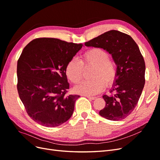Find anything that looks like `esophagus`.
<instances>
[{"mask_svg": "<svg viewBox=\"0 0 160 160\" xmlns=\"http://www.w3.org/2000/svg\"><path fill=\"white\" fill-rule=\"evenodd\" d=\"M85 97H87V98H88L89 99H91V100H94V99H96L95 97H91V96H85Z\"/></svg>", "mask_w": 160, "mask_h": 160, "instance_id": "1", "label": "esophagus"}]
</instances>
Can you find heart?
<instances>
[{"mask_svg": "<svg viewBox=\"0 0 160 160\" xmlns=\"http://www.w3.org/2000/svg\"><path fill=\"white\" fill-rule=\"evenodd\" d=\"M109 52L99 47L87 51L80 61L76 57L71 59L65 67L67 78L72 83H78L83 77V66L94 67L90 80L82 81L75 88L76 93L85 95H94L113 83L117 75V65L109 58Z\"/></svg>", "mask_w": 160, "mask_h": 160, "instance_id": "1", "label": "heart"}]
</instances>
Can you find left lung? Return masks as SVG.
Here are the masks:
<instances>
[{
	"label": "left lung",
	"instance_id": "left-lung-1",
	"mask_svg": "<svg viewBox=\"0 0 160 160\" xmlns=\"http://www.w3.org/2000/svg\"><path fill=\"white\" fill-rule=\"evenodd\" d=\"M87 47H99L108 51L117 65V75L109 95H104L103 118L120 121L136 107L145 85L146 65L136 42L127 34L111 30L88 42Z\"/></svg>",
	"mask_w": 160,
	"mask_h": 160
}]
</instances>
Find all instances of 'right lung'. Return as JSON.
I'll list each match as a JSON object with an SVG mask.
<instances>
[{
    "instance_id": "right-lung-1",
    "label": "right lung",
    "mask_w": 160,
    "mask_h": 160,
    "mask_svg": "<svg viewBox=\"0 0 160 160\" xmlns=\"http://www.w3.org/2000/svg\"><path fill=\"white\" fill-rule=\"evenodd\" d=\"M82 47L38 38L24 48L17 62V90L28 115L38 124L57 127L71 117L79 95H67L65 67Z\"/></svg>"
}]
</instances>
